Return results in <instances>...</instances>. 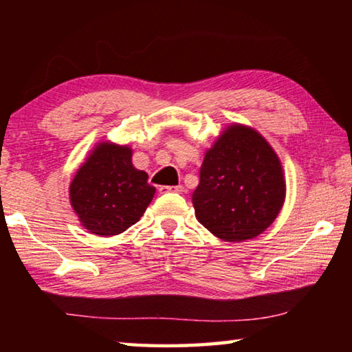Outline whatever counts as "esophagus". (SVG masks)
Segmentation results:
<instances>
[{
    "label": "esophagus",
    "instance_id": "obj_1",
    "mask_svg": "<svg viewBox=\"0 0 352 352\" xmlns=\"http://www.w3.org/2000/svg\"><path fill=\"white\" fill-rule=\"evenodd\" d=\"M160 194H168V192H177V194H183L184 192V188L182 184H178V186H160Z\"/></svg>",
    "mask_w": 352,
    "mask_h": 352
}]
</instances>
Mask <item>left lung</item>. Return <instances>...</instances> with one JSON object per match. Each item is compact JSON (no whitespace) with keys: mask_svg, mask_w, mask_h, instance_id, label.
I'll return each mask as SVG.
<instances>
[{"mask_svg":"<svg viewBox=\"0 0 352 352\" xmlns=\"http://www.w3.org/2000/svg\"><path fill=\"white\" fill-rule=\"evenodd\" d=\"M285 199L283 166L254 129L233 124L206 151L192 194L199 222L226 242L259 236Z\"/></svg>","mask_w":352,"mask_h":352,"instance_id":"1","label":"left lung"}]
</instances>
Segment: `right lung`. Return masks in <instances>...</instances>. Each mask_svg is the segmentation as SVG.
I'll return each mask as SVG.
<instances>
[{
    "label": "right lung",
    "mask_w": 352,
    "mask_h": 352,
    "mask_svg": "<svg viewBox=\"0 0 352 352\" xmlns=\"http://www.w3.org/2000/svg\"><path fill=\"white\" fill-rule=\"evenodd\" d=\"M148 175L132 164V148L99 142L69 184V201L82 226L115 236L135 225L155 194Z\"/></svg>",
    "instance_id": "1"
}]
</instances>
